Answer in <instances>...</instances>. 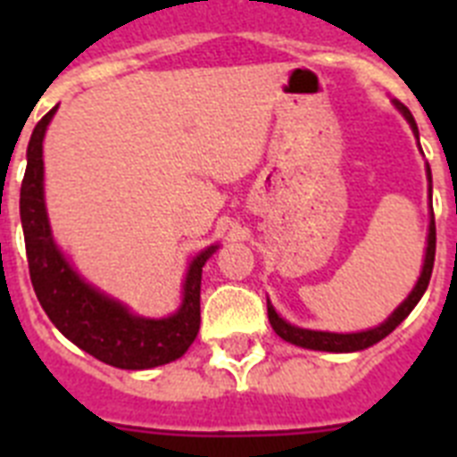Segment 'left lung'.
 Masks as SVG:
<instances>
[{"instance_id": "8db88e82", "label": "left lung", "mask_w": 457, "mask_h": 457, "mask_svg": "<svg viewBox=\"0 0 457 457\" xmlns=\"http://www.w3.org/2000/svg\"><path fill=\"white\" fill-rule=\"evenodd\" d=\"M395 109L405 116V120L410 123L411 132L417 135L419 139V128L414 116L410 114V109L405 107L403 103L394 100ZM428 173V183H430V199H433V176H430V167H426ZM433 210V205H430ZM435 215H430V226H428V247H426V258H423V268H421V277H419L417 286L411 288V293L407 295V300L401 302V306L386 318L382 325L373 327V329H364V332H353V334H337V332H318V329H304V327L290 325L288 320L278 316L277 311H274L272 302L268 300V318L270 325H272L274 332L278 337L284 338V341L293 343V345H300V348L306 350H322V353H359V350H366L375 343H379L385 337H389L394 332L395 327L401 325L407 316L411 313V309L419 304V300L426 293L428 284H430V274H433V265H435Z\"/></svg>"}]
</instances>
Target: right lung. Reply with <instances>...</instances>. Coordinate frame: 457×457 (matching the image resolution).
Returning a JSON list of instances; mask_svg holds the SVG:
<instances>
[{
    "label": "right lung",
    "instance_id": "add662e5",
    "mask_svg": "<svg viewBox=\"0 0 457 457\" xmlns=\"http://www.w3.org/2000/svg\"><path fill=\"white\" fill-rule=\"evenodd\" d=\"M56 107H52L31 132L27 146V171L20 189L27 261L36 297L54 327L84 353L109 366L144 370L176 361L199 334L201 272L220 245H210L192 258L183 281V302L167 318H144L123 302L84 281L56 247L46 208L43 187V139Z\"/></svg>",
    "mask_w": 457,
    "mask_h": 457
}]
</instances>
